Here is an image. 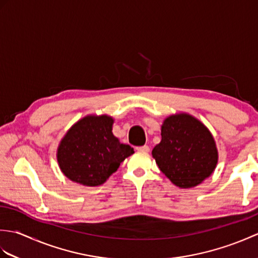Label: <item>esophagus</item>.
<instances>
[{"mask_svg":"<svg viewBox=\"0 0 258 258\" xmlns=\"http://www.w3.org/2000/svg\"><path fill=\"white\" fill-rule=\"evenodd\" d=\"M136 150L140 151V152H149L150 151V147L147 145H143V146H138L136 147Z\"/></svg>","mask_w":258,"mask_h":258,"instance_id":"1","label":"esophagus"}]
</instances>
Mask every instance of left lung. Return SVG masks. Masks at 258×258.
<instances>
[{"instance_id":"obj_1","label":"left lung","mask_w":258,"mask_h":258,"mask_svg":"<svg viewBox=\"0 0 258 258\" xmlns=\"http://www.w3.org/2000/svg\"><path fill=\"white\" fill-rule=\"evenodd\" d=\"M161 135L152 155L162 173L178 187L199 185L215 169V142L199 119L188 114L172 115L164 120Z\"/></svg>"}]
</instances>
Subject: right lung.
<instances>
[{
  "instance_id": "obj_1",
  "label": "right lung",
  "mask_w": 258,
  "mask_h": 258,
  "mask_svg": "<svg viewBox=\"0 0 258 258\" xmlns=\"http://www.w3.org/2000/svg\"><path fill=\"white\" fill-rule=\"evenodd\" d=\"M112 125V117L102 115L84 117L72 126L57 150L65 176L82 185H101L133 154V147L113 135Z\"/></svg>"
}]
</instances>
